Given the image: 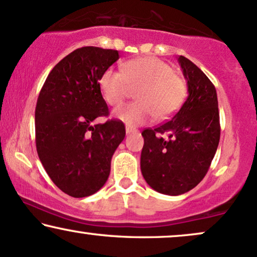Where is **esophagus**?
Listing matches in <instances>:
<instances>
[{"label":"esophagus","instance_id":"1","mask_svg":"<svg viewBox=\"0 0 257 257\" xmlns=\"http://www.w3.org/2000/svg\"><path fill=\"white\" fill-rule=\"evenodd\" d=\"M135 132H137V129L135 128H132V126H125L126 134H132V133H135Z\"/></svg>","mask_w":257,"mask_h":257}]
</instances>
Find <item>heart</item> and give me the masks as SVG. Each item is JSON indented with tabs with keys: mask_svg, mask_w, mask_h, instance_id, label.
Wrapping results in <instances>:
<instances>
[{
	"mask_svg": "<svg viewBox=\"0 0 257 257\" xmlns=\"http://www.w3.org/2000/svg\"><path fill=\"white\" fill-rule=\"evenodd\" d=\"M99 87L107 104L119 106L137 88L138 101L115 111L117 118L138 125L157 116L168 118L178 110L187 97V82L174 68L157 57H139L125 62L123 70L107 68L99 79Z\"/></svg>",
	"mask_w": 257,
	"mask_h": 257,
	"instance_id": "b5f03b06",
	"label": "heart"
}]
</instances>
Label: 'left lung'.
Returning <instances> with one entry per match:
<instances>
[{
    "label": "left lung",
    "mask_w": 257,
    "mask_h": 257,
    "mask_svg": "<svg viewBox=\"0 0 257 257\" xmlns=\"http://www.w3.org/2000/svg\"><path fill=\"white\" fill-rule=\"evenodd\" d=\"M178 62L187 80V100L171 119L141 133L142 176L165 195H181L195 188L208 171L220 140L214 85L187 57L179 56Z\"/></svg>",
    "instance_id": "left-lung-1"
}]
</instances>
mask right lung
Listing matches in <instances>:
<instances>
[{
  "label": "right lung",
  "instance_id": "obj_1",
  "mask_svg": "<svg viewBox=\"0 0 257 257\" xmlns=\"http://www.w3.org/2000/svg\"><path fill=\"white\" fill-rule=\"evenodd\" d=\"M118 51L97 46L76 49L52 68L37 100L36 147L46 174L73 197L97 193L110 175L111 158L125 137L119 119L109 116L99 87Z\"/></svg>",
  "mask_w": 257,
  "mask_h": 257
}]
</instances>
